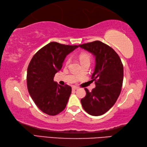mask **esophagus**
<instances>
[{
	"label": "esophagus",
	"mask_w": 147,
	"mask_h": 147,
	"mask_svg": "<svg viewBox=\"0 0 147 147\" xmlns=\"http://www.w3.org/2000/svg\"><path fill=\"white\" fill-rule=\"evenodd\" d=\"M78 88H79V87H76V86H73V87H72V89H73V90H77V89H78Z\"/></svg>",
	"instance_id": "obj_1"
}]
</instances>
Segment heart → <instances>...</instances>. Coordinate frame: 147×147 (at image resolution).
<instances>
[{"label": "heart", "instance_id": "obj_1", "mask_svg": "<svg viewBox=\"0 0 147 147\" xmlns=\"http://www.w3.org/2000/svg\"><path fill=\"white\" fill-rule=\"evenodd\" d=\"M79 59H80V62H85V61H89V62H90L91 57L88 53H82L80 54ZM70 60H71L70 57H69V58L67 59V60H66V64H68L70 62Z\"/></svg>", "mask_w": 147, "mask_h": 147}]
</instances>
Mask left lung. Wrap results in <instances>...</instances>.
<instances>
[{
	"label": "left lung",
	"mask_w": 147,
	"mask_h": 147,
	"mask_svg": "<svg viewBox=\"0 0 147 147\" xmlns=\"http://www.w3.org/2000/svg\"><path fill=\"white\" fill-rule=\"evenodd\" d=\"M79 47L96 57V66L91 78L96 87L92 92L85 88L87 94L81 99L82 105L90 115H102L115 105L121 92L123 64L115 51L101 41L85 43Z\"/></svg>",
	"instance_id": "1"
}]
</instances>
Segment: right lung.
<instances>
[{
  "instance_id": "obj_1",
  "label": "right lung",
  "mask_w": 147,
  "mask_h": 147,
  "mask_svg": "<svg viewBox=\"0 0 147 147\" xmlns=\"http://www.w3.org/2000/svg\"><path fill=\"white\" fill-rule=\"evenodd\" d=\"M78 47L51 42L33 56L27 68L28 92L40 110L54 116L64 110L71 94V87L54 82L66 56Z\"/></svg>"
}]
</instances>
